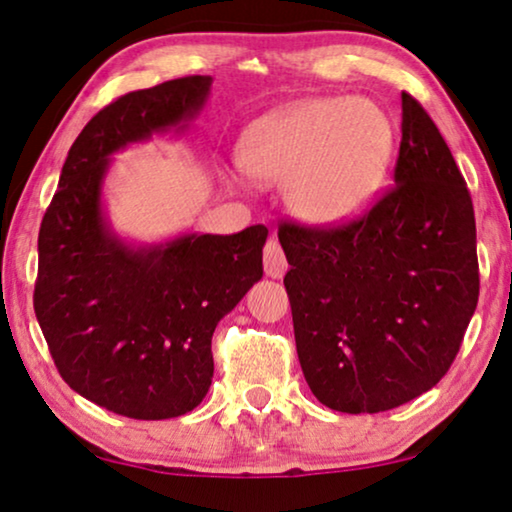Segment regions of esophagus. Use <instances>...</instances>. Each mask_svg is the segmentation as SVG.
I'll list each match as a JSON object with an SVG mask.
<instances>
[{
  "instance_id": "1",
  "label": "esophagus",
  "mask_w": 512,
  "mask_h": 512,
  "mask_svg": "<svg viewBox=\"0 0 512 512\" xmlns=\"http://www.w3.org/2000/svg\"><path fill=\"white\" fill-rule=\"evenodd\" d=\"M263 261H265V275L275 277V279L284 277L286 268H289V263H286V256H284L282 244H279V242L275 240V237L265 242Z\"/></svg>"
}]
</instances>
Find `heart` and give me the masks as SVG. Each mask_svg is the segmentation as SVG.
<instances>
[{
  "label": "heart",
  "instance_id": "obj_1",
  "mask_svg": "<svg viewBox=\"0 0 512 512\" xmlns=\"http://www.w3.org/2000/svg\"><path fill=\"white\" fill-rule=\"evenodd\" d=\"M394 146V123L377 102L314 97L258 125L244 139L240 163L258 184H284L303 221L338 226L373 202Z\"/></svg>",
  "mask_w": 512,
  "mask_h": 512
}]
</instances>
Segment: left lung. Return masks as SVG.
Masks as SVG:
<instances>
[{
	"mask_svg": "<svg viewBox=\"0 0 512 512\" xmlns=\"http://www.w3.org/2000/svg\"><path fill=\"white\" fill-rule=\"evenodd\" d=\"M401 100L394 186L338 226L277 230L300 368L319 403L349 415L436 387L480 296L466 179L422 104Z\"/></svg>",
	"mask_w": 512,
	"mask_h": 512,
	"instance_id": "8db88e82",
	"label": "left lung"
}]
</instances>
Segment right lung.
<instances>
[{"label":"right lung","mask_w":512,"mask_h":512,"mask_svg":"<svg viewBox=\"0 0 512 512\" xmlns=\"http://www.w3.org/2000/svg\"><path fill=\"white\" fill-rule=\"evenodd\" d=\"M209 86V76H181L97 111L41 219L34 312L48 352L76 394L123 417L198 408L214 375V328L263 277L261 223L144 251L109 237L102 223L109 153L193 116Z\"/></svg>","instance_id":"1"}]
</instances>
